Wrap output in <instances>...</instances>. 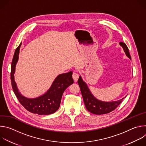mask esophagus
<instances>
[{
    "label": "esophagus",
    "instance_id": "esophagus-1",
    "mask_svg": "<svg viewBox=\"0 0 146 146\" xmlns=\"http://www.w3.org/2000/svg\"><path fill=\"white\" fill-rule=\"evenodd\" d=\"M72 77H73V80H74L75 81H76L78 80V77H79V75H78V73L76 72H74L73 73V74H72Z\"/></svg>",
    "mask_w": 146,
    "mask_h": 146
}]
</instances>
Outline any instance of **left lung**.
<instances>
[{
  "label": "left lung",
  "instance_id": "left-lung-1",
  "mask_svg": "<svg viewBox=\"0 0 146 146\" xmlns=\"http://www.w3.org/2000/svg\"><path fill=\"white\" fill-rule=\"evenodd\" d=\"M119 44L122 47L127 56L131 59L128 48L126 44L120 42ZM78 84L79 85L86 109L90 113L94 114H105L113 111L119 106L124 99L122 98L119 100L111 102H102L96 99L92 95L87 84L82 81L81 76H80L78 80Z\"/></svg>",
  "mask_w": 146,
  "mask_h": 146
}]
</instances>
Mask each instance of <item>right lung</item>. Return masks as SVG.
<instances>
[{"mask_svg": "<svg viewBox=\"0 0 146 146\" xmlns=\"http://www.w3.org/2000/svg\"><path fill=\"white\" fill-rule=\"evenodd\" d=\"M21 45V43L16 48L11 62L10 74L13 90L19 103L29 112L39 115H48L54 113L60 106L64 92L74 82L72 76V72L70 71L57 76L48 91L41 96L33 99L23 96L18 92L14 77Z\"/></svg>", "mask_w": 146, "mask_h": 146, "instance_id": "add662e5", "label": "right lung"}]
</instances>
